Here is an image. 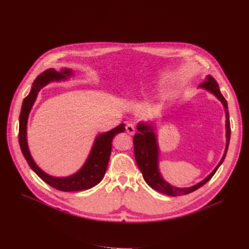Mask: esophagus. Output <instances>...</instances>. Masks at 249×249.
Wrapping results in <instances>:
<instances>
[{
    "label": "esophagus",
    "instance_id": "34e87169",
    "mask_svg": "<svg viewBox=\"0 0 249 249\" xmlns=\"http://www.w3.org/2000/svg\"><path fill=\"white\" fill-rule=\"evenodd\" d=\"M126 131L128 132V133H129L130 135H133V134L135 133V131H136V128H135L134 124L127 123V125H126Z\"/></svg>",
    "mask_w": 249,
    "mask_h": 249
}]
</instances>
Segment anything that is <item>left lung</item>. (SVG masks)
I'll return each mask as SVG.
<instances>
[{
    "label": "left lung",
    "mask_w": 249,
    "mask_h": 249,
    "mask_svg": "<svg viewBox=\"0 0 249 249\" xmlns=\"http://www.w3.org/2000/svg\"><path fill=\"white\" fill-rule=\"evenodd\" d=\"M201 88L206 89L213 95L216 96L219 100L221 101L226 115V147L224 154L218 163V165L215 169L199 183H197L194 186L188 187V188H177L165 181L158 169V156H159V148L157 144V138L153 131V126L151 124H146V123H139L137 125V130L139 131L138 133L135 134L133 138L134 143V154L135 159L137 162L138 167L143 175L144 180L146 183L153 188L154 190L161 192L163 194L170 195V196H179V195H185L188 193H191L198 188L203 186L206 182H208L212 176L217 171L220 165L222 164L229 145L230 140V122H229V113H228V107L227 102L225 98L220 93L219 87L217 82L214 80L213 77L208 75L205 79V81L200 85Z\"/></svg>",
    "instance_id": "1"
}]
</instances>
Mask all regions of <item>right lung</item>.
<instances>
[{"label": "right lung", "mask_w": 249, "mask_h": 249, "mask_svg": "<svg viewBox=\"0 0 249 249\" xmlns=\"http://www.w3.org/2000/svg\"><path fill=\"white\" fill-rule=\"evenodd\" d=\"M72 71L69 69H63L56 71L55 69H48L40 74L33 83V87L30 94L24 99L20 119H19V143L22 153L26 158L29 166L33 169L47 184L58 190L69 192L86 190L94 187L100 182L106 172L108 162L112 149V140L114 136L125 131V124H120L116 128L99 134L93 144L91 152L83 167L75 174L68 177H54L45 173L38 167V165L33 160L27 143V121L29 113L33 104L35 103L37 95L44 86L52 81H60L72 76Z\"/></svg>", "instance_id": "right-lung-1"}]
</instances>
